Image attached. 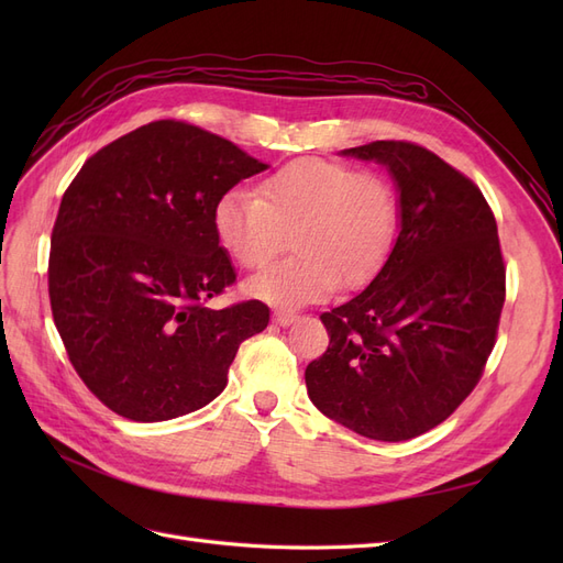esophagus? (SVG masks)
Here are the masks:
<instances>
[{
    "mask_svg": "<svg viewBox=\"0 0 563 563\" xmlns=\"http://www.w3.org/2000/svg\"><path fill=\"white\" fill-rule=\"evenodd\" d=\"M272 319H275L277 327H291L294 321H298V314H294V312H282V310H277L275 314H272Z\"/></svg>",
    "mask_w": 563,
    "mask_h": 563,
    "instance_id": "1",
    "label": "esophagus"
}]
</instances>
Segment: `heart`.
I'll return each mask as SVG.
<instances>
[{
    "instance_id": "obj_1",
    "label": "heart",
    "mask_w": 563,
    "mask_h": 563,
    "mask_svg": "<svg viewBox=\"0 0 563 563\" xmlns=\"http://www.w3.org/2000/svg\"><path fill=\"white\" fill-rule=\"evenodd\" d=\"M218 242L244 267H261L291 234L296 255L246 279L244 291L282 310L327 300L343 282H371L397 242L399 197L378 174L329 159H296L261 183L232 187L213 207Z\"/></svg>"
}]
</instances>
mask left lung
Segmentation results:
<instances>
[{"label": "left lung", "instance_id": "left-lung-1", "mask_svg": "<svg viewBox=\"0 0 563 563\" xmlns=\"http://www.w3.org/2000/svg\"><path fill=\"white\" fill-rule=\"evenodd\" d=\"M383 164L399 234L360 296L323 312L329 350L305 368L319 411L347 430L406 441L444 422L479 383L505 302L498 225L479 187L404 141L343 150Z\"/></svg>", "mask_w": 563, "mask_h": 563}]
</instances>
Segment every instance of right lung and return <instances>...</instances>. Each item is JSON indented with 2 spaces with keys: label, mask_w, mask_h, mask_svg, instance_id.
I'll return each instance as SVG.
<instances>
[{
  "label": "right lung",
  "mask_w": 563,
  "mask_h": 563,
  "mask_svg": "<svg viewBox=\"0 0 563 563\" xmlns=\"http://www.w3.org/2000/svg\"><path fill=\"white\" fill-rule=\"evenodd\" d=\"M265 168L216 133L162 119L98 150L65 190L51 312L79 378L110 411L135 422L197 411L267 327L261 300L203 305L234 282L216 201Z\"/></svg>",
  "instance_id": "1"
}]
</instances>
